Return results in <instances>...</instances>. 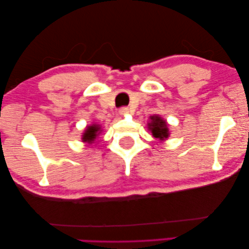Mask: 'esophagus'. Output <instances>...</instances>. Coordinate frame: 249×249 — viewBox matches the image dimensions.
<instances>
[{"label":"esophagus","instance_id":"obj_1","mask_svg":"<svg viewBox=\"0 0 249 249\" xmlns=\"http://www.w3.org/2000/svg\"><path fill=\"white\" fill-rule=\"evenodd\" d=\"M119 112H120L121 115H124V114H126V113L128 112V108H127V107H122V108L119 110Z\"/></svg>","mask_w":249,"mask_h":249}]
</instances>
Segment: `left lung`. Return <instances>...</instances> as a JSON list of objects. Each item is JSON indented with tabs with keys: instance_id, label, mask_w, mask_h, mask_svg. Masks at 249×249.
Listing matches in <instances>:
<instances>
[{
	"instance_id": "8db88e82",
	"label": "left lung",
	"mask_w": 249,
	"mask_h": 249,
	"mask_svg": "<svg viewBox=\"0 0 249 249\" xmlns=\"http://www.w3.org/2000/svg\"><path fill=\"white\" fill-rule=\"evenodd\" d=\"M150 119L151 123H149L147 127L152 131V135L160 140L167 139L169 137V129L166 121L158 115H153Z\"/></svg>"
}]
</instances>
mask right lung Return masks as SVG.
<instances>
[{
	"instance_id": "add662e5",
	"label": "right lung",
	"mask_w": 249,
	"mask_h": 249,
	"mask_svg": "<svg viewBox=\"0 0 249 249\" xmlns=\"http://www.w3.org/2000/svg\"><path fill=\"white\" fill-rule=\"evenodd\" d=\"M100 126L97 124H93L89 125L84 130V133L82 135V141L87 142V143L91 144L94 142V140L96 139V137L100 134Z\"/></svg>"
}]
</instances>
